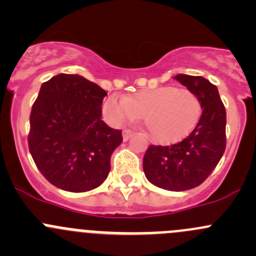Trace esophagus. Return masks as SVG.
Wrapping results in <instances>:
<instances>
[{
  "mask_svg": "<svg viewBox=\"0 0 256 256\" xmlns=\"http://www.w3.org/2000/svg\"><path fill=\"white\" fill-rule=\"evenodd\" d=\"M131 136H132V131L128 130V128H125V130L122 131V138H124V141H128V138H131Z\"/></svg>",
  "mask_w": 256,
  "mask_h": 256,
  "instance_id": "obj_1",
  "label": "esophagus"
}]
</instances>
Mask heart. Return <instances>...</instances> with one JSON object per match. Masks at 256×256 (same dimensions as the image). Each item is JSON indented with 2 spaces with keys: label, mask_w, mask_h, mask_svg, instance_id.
Here are the masks:
<instances>
[{
  "label": "heart",
  "mask_w": 256,
  "mask_h": 256,
  "mask_svg": "<svg viewBox=\"0 0 256 256\" xmlns=\"http://www.w3.org/2000/svg\"><path fill=\"white\" fill-rule=\"evenodd\" d=\"M114 125L144 118L147 132L160 144H174L187 136L202 112L200 98L190 89L172 85L141 90L132 96L110 95L102 105Z\"/></svg>",
  "instance_id": "obj_1"
}]
</instances>
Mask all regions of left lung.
Listing matches in <instances>:
<instances>
[{
  "label": "left lung",
  "instance_id": "1",
  "mask_svg": "<svg viewBox=\"0 0 256 256\" xmlns=\"http://www.w3.org/2000/svg\"><path fill=\"white\" fill-rule=\"evenodd\" d=\"M174 79L197 94L202 115L180 142L151 144L144 156V172L152 184L180 192L204 182L220 161L226 144V114L218 89L209 80L186 74H178Z\"/></svg>",
  "mask_w": 256,
  "mask_h": 256
}]
</instances>
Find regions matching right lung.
<instances>
[{
	"label": "right lung",
	"mask_w": 256,
	"mask_h": 256,
	"mask_svg": "<svg viewBox=\"0 0 256 256\" xmlns=\"http://www.w3.org/2000/svg\"><path fill=\"white\" fill-rule=\"evenodd\" d=\"M106 92L78 74L43 82L30 116L28 147L48 182L68 192L99 187L110 157L122 142L121 130L102 120Z\"/></svg>",
	"instance_id": "1"
}]
</instances>
